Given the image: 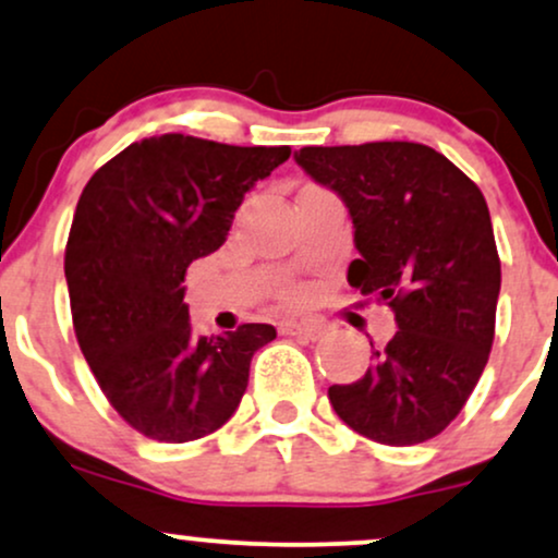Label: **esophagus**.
<instances>
[{"instance_id":"34e87169","label":"esophagus","mask_w":558,"mask_h":558,"mask_svg":"<svg viewBox=\"0 0 558 558\" xmlns=\"http://www.w3.org/2000/svg\"><path fill=\"white\" fill-rule=\"evenodd\" d=\"M280 332H283V336L304 338V341H317V338L325 336V328L310 323H280Z\"/></svg>"}]
</instances>
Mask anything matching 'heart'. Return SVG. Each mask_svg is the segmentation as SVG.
Returning <instances> with one entry per match:
<instances>
[{
  "label": "heart",
  "instance_id": "heart-1",
  "mask_svg": "<svg viewBox=\"0 0 558 558\" xmlns=\"http://www.w3.org/2000/svg\"><path fill=\"white\" fill-rule=\"evenodd\" d=\"M288 301H301V293H299V291H293V293H288Z\"/></svg>",
  "mask_w": 558,
  "mask_h": 558
}]
</instances>
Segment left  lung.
Masks as SVG:
<instances>
[{"mask_svg":"<svg viewBox=\"0 0 558 558\" xmlns=\"http://www.w3.org/2000/svg\"><path fill=\"white\" fill-rule=\"evenodd\" d=\"M293 157L349 207L360 252L349 283L390 306L399 328L360 380L330 386L332 409L377 444H425L462 412L496 332L501 259L483 191L414 141Z\"/></svg>","mask_w":558,"mask_h":558,"instance_id":"left-lung-1","label":"left lung"}]
</instances>
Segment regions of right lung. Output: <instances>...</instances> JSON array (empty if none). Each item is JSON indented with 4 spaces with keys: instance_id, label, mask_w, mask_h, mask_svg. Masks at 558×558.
I'll use <instances>...</instances> for the list:
<instances>
[{
    "instance_id": "add662e5",
    "label": "right lung",
    "mask_w": 558,
    "mask_h": 558,
    "mask_svg": "<svg viewBox=\"0 0 558 558\" xmlns=\"http://www.w3.org/2000/svg\"><path fill=\"white\" fill-rule=\"evenodd\" d=\"M288 146H230L165 133L136 141L94 172L65 246L70 312L101 393L133 430L185 444L233 417L254 351L272 325L196 336L181 286L217 252L254 183Z\"/></svg>"
}]
</instances>
